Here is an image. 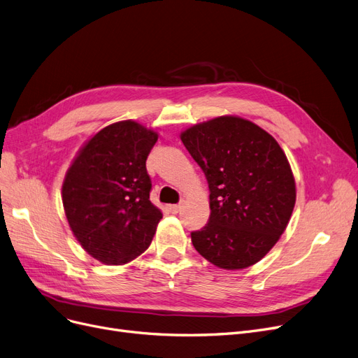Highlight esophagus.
I'll return each instance as SVG.
<instances>
[{
  "mask_svg": "<svg viewBox=\"0 0 358 358\" xmlns=\"http://www.w3.org/2000/svg\"><path fill=\"white\" fill-rule=\"evenodd\" d=\"M181 205H169L168 206V209H169V212H173V213H178L180 210H181Z\"/></svg>",
  "mask_w": 358,
  "mask_h": 358,
  "instance_id": "esophagus-1",
  "label": "esophagus"
}]
</instances>
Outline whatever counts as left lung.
Segmentation results:
<instances>
[{"label":"left lung","instance_id":"8db88e82","mask_svg":"<svg viewBox=\"0 0 358 358\" xmlns=\"http://www.w3.org/2000/svg\"><path fill=\"white\" fill-rule=\"evenodd\" d=\"M181 142L209 184V222L192 232L212 265L237 271L265 257L285 231L295 180L284 150L257 124L222 115L194 124Z\"/></svg>","mask_w":358,"mask_h":358}]
</instances>
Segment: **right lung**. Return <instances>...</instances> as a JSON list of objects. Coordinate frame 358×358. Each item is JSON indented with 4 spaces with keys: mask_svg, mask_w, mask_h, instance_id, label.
<instances>
[{
    "mask_svg": "<svg viewBox=\"0 0 358 358\" xmlns=\"http://www.w3.org/2000/svg\"><path fill=\"white\" fill-rule=\"evenodd\" d=\"M158 133L133 120L103 127L77 152L63 182L76 240L105 265H124L150 245L162 212L149 193L146 159Z\"/></svg>",
    "mask_w": 358,
    "mask_h": 358,
    "instance_id": "add662e5",
    "label": "right lung"
}]
</instances>
